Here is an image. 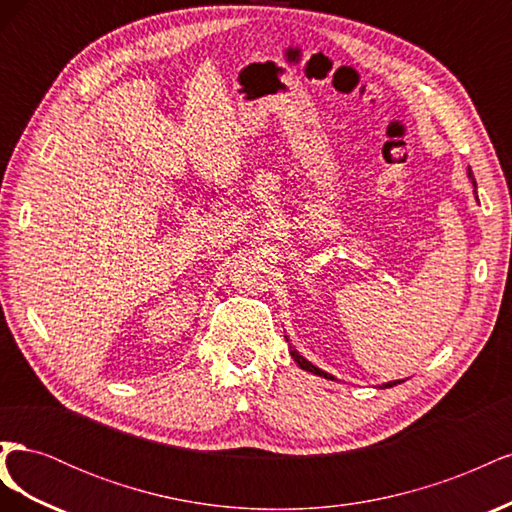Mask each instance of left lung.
<instances>
[{
    "label": "left lung",
    "mask_w": 512,
    "mask_h": 512,
    "mask_svg": "<svg viewBox=\"0 0 512 512\" xmlns=\"http://www.w3.org/2000/svg\"><path fill=\"white\" fill-rule=\"evenodd\" d=\"M468 179L472 181V185H474V188H476V181H474V175H472V168H468ZM286 337V342H290V339H288V335H284ZM290 356H292V359L294 361H297V365L301 367V369H305V371H312V374L314 376H320V378H327V380H335L331 374H327V371H322L320 367H316V365H312V363H309L307 359H305V356H301L297 350H294L292 346H290ZM399 382H404V380H393V382H386V384H382V389H391V386H395V384H399Z\"/></svg>",
    "instance_id": "left-lung-1"
}]
</instances>
